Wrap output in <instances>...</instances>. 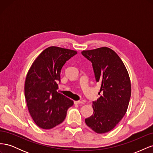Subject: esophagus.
<instances>
[{
	"label": "esophagus",
	"instance_id": "esophagus-1",
	"mask_svg": "<svg viewBox=\"0 0 153 153\" xmlns=\"http://www.w3.org/2000/svg\"><path fill=\"white\" fill-rule=\"evenodd\" d=\"M74 103H75V104H84L82 101H75Z\"/></svg>",
	"mask_w": 153,
	"mask_h": 153
}]
</instances>
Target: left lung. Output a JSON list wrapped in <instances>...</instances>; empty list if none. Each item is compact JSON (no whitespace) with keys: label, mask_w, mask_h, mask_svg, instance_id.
Instances as JSON below:
<instances>
[{"label":"left lung","mask_w":153,"mask_h":153,"mask_svg":"<svg viewBox=\"0 0 153 153\" xmlns=\"http://www.w3.org/2000/svg\"><path fill=\"white\" fill-rule=\"evenodd\" d=\"M92 62L96 82L101 85L100 98L92 102L94 112L86 124L97 133L112 130L126 114L131 97V82L123 62L114 50L101 47L84 50Z\"/></svg>","instance_id":"8db88e82"}]
</instances>
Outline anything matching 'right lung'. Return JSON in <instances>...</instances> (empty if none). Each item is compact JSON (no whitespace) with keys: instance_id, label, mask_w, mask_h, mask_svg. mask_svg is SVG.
Returning a JSON list of instances; mask_svg holds the SVG:
<instances>
[{"instance_id":"1","label":"right lung","mask_w":153,"mask_h":153,"mask_svg":"<svg viewBox=\"0 0 153 153\" xmlns=\"http://www.w3.org/2000/svg\"><path fill=\"white\" fill-rule=\"evenodd\" d=\"M76 51L57 47L46 48L27 73L25 97L29 112L39 128L49 129L62 123L73 101L57 91L61 71Z\"/></svg>"}]
</instances>
